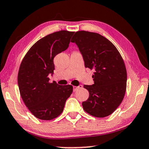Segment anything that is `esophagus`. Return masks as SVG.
<instances>
[{"label":"esophagus","mask_w":149,"mask_h":149,"mask_svg":"<svg viewBox=\"0 0 149 149\" xmlns=\"http://www.w3.org/2000/svg\"><path fill=\"white\" fill-rule=\"evenodd\" d=\"M81 87H82V85H79V86H77V87L74 86V87H73V90H74V91L75 92V91H77L78 89H80V88H81Z\"/></svg>","instance_id":"esophagus-1"}]
</instances>
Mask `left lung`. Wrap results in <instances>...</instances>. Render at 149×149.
<instances>
[{"label":"left lung","mask_w":149,"mask_h":149,"mask_svg":"<svg viewBox=\"0 0 149 149\" xmlns=\"http://www.w3.org/2000/svg\"><path fill=\"white\" fill-rule=\"evenodd\" d=\"M79 48L85 68L94 70V84L84 85L89 97L82 102L85 112L97 118L112 114L124 97L127 72L122 56L109 40L97 33L79 31L72 41Z\"/></svg>","instance_id":"left-lung-1"}]
</instances>
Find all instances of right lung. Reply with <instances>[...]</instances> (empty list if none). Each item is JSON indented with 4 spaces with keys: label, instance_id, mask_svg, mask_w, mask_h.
Instances as JSON below:
<instances>
[{
    "label": "right lung",
    "instance_id": "obj_1",
    "mask_svg": "<svg viewBox=\"0 0 149 149\" xmlns=\"http://www.w3.org/2000/svg\"><path fill=\"white\" fill-rule=\"evenodd\" d=\"M74 32L62 30L39 39L30 48L20 64L17 84L22 99L31 114L42 120L56 118L73 92L72 85L49 82L54 58L69 47Z\"/></svg>",
    "mask_w": 149,
    "mask_h": 149
}]
</instances>
